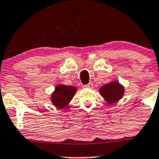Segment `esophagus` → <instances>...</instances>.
<instances>
[{
	"label": "esophagus",
	"mask_w": 159,
	"mask_h": 159,
	"mask_svg": "<svg viewBox=\"0 0 159 159\" xmlns=\"http://www.w3.org/2000/svg\"><path fill=\"white\" fill-rule=\"evenodd\" d=\"M93 87V83H89L86 85H83L84 88H92Z\"/></svg>",
	"instance_id": "34e87169"
}]
</instances>
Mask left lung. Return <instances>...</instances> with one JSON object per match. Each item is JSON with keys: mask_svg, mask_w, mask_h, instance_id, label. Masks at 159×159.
<instances>
[{"mask_svg": "<svg viewBox=\"0 0 159 159\" xmlns=\"http://www.w3.org/2000/svg\"><path fill=\"white\" fill-rule=\"evenodd\" d=\"M125 90V87L120 84L119 81L115 80L100 87L99 91L106 102L114 104L124 97Z\"/></svg>", "mask_w": 159, "mask_h": 159, "instance_id": "1", "label": "left lung"}]
</instances>
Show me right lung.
I'll return each mask as SVG.
<instances>
[{"instance_id":"obj_1","label":"right lung","mask_w":159,"mask_h":159,"mask_svg":"<svg viewBox=\"0 0 159 159\" xmlns=\"http://www.w3.org/2000/svg\"><path fill=\"white\" fill-rule=\"evenodd\" d=\"M76 87L60 84L55 87L50 95L52 104L59 109H63L69 104L77 92Z\"/></svg>"}]
</instances>
